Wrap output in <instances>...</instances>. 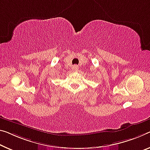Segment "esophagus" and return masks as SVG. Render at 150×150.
Here are the masks:
<instances>
[{"label": "esophagus", "mask_w": 150, "mask_h": 150, "mask_svg": "<svg viewBox=\"0 0 150 150\" xmlns=\"http://www.w3.org/2000/svg\"><path fill=\"white\" fill-rule=\"evenodd\" d=\"M78 67L76 65H74V66H72V70H73L76 71V70H78Z\"/></svg>", "instance_id": "obj_1"}]
</instances>
